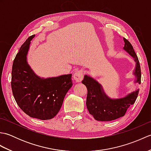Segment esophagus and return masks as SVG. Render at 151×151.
Wrapping results in <instances>:
<instances>
[{"label":"esophagus","instance_id":"esophagus-1","mask_svg":"<svg viewBox=\"0 0 151 151\" xmlns=\"http://www.w3.org/2000/svg\"><path fill=\"white\" fill-rule=\"evenodd\" d=\"M84 77V75H83V71L82 70H79L78 71L75 72L73 75V78L75 80L76 82H80L82 81V80Z\"/></svg>","mask_w":151,"mask_h":151}]
</instances>
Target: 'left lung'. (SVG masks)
Returning <instances> with one entry per match:
<instances>
[{"label": "left lung", "mask_w": 151, "mask_h": 151, "mask_svg": "<svg viewBox=\"0 0 151 151\" xmlns=\"http://www.w3.org/2000/svg\"><path fill=\"white\" fill-rule=\"evenodd\" d=\"M123 40V49L133 58L136 62L133 71L136 77L134 83L141 84L142 75L138 58L131 43L124 37ZM82 82L88 89L86 106L89 114L97 121H110L124 116L130 106L134 104L139 93V89H137L124 97L111 99L105 93L100 83L90 76L85 75Z\"/></svg>", "instance_id": "obj_1"}]
</instances>
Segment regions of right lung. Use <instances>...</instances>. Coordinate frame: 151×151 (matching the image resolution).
I'll use <instances>...</instances> for the list:
<instances>
[{
	"instance_id": "obj_1",
	"label": "right lung",
	"mask_w": 151,
	"mask_h": 151,
	"mask_svg": "<svg viewBox=\"0 0 151 151\" xmlns=\"http://www.w3.org/2000/svg\"><path fill=\"white\" fill-rule=\"evenodd\" d=\"M35 34L22 45L14 60L12 89L15 100L25 114L41 120L52 119L58 113L67 91L72 87V74L45 78L28 65L27 54Z\"/></svg>"
}]
</instances>
